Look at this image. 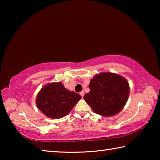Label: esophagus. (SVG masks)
<instances>
[{"instance_id": "obj_1", "label": "esophagus", "mask_w": 160, "mask_h": 160, "mask_svg": "<svg viewBox=\"0 0 160 160\" xmlns=\"http://www.w3.org/2000/svg\"><path fill=\"white\" fill-rule=\"evenodd\" d=\"M80 94L81 96H82V97H83V96H84V94H85V92H84V91H81L80 92Z\"/></svg>"}]
</instances>
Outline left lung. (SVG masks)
Instances as JSON below:
<instances>
[{"mask_svg": "<svg viewBox=\"0 0 160 160\" xmlns=\"http://www.w3.org/2000/svg\"><path fill=\"white\" fill-rule=\"evenodd\" d=\"M90 92L83 98L94 113L112 116L121 112L128 100L130 88L123 77L113 72L97 74L90 80Z\"/></svg>", "mask_w": 160, "mask_h": 160, "instance_id": "1", "label": "left lung"}]
</instances>
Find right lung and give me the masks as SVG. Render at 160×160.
<instances>
[{
  "instance_id": "right-lung-1",
  "label": "right lung",
  "mask_w": 160,
  "mask_h": 160,
  "mask_svg": "<svg viewBox=\"0 0 160 160\" xmlns=\"http://www.w3.org/2000/svg\"><path fill=\"white\" fill-rule=\"evenodd\" d=\"M81 98L80 94L65 88L61 82H51L39 92L36 104L38 109L47 117L58 119L68 114Z\"/></svg>"
}]
</instances>
